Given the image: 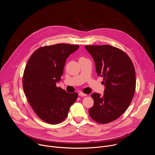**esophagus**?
Instances as JSON below:
<instances>
[{
  "label": "esophagus",
  "mask_w": 155,
  "mask_h": 155,
  "mask_svg": "<svg viewBox=\"0 0 155 155\" xmlns=\"http://www.w3.org/2000/svg\"><path fill=\"white\" fill-rule=\"evenodd\" d=\"M78 95H79L80 96H82V97H84V96H86V94H84V93H82V92H80V93H78Z\"/></svg>",
  "instance_id": "1"
}]
</instances>
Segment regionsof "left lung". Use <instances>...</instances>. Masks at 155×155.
I'll return each mask as SVG.
<instances>
[{
	"label": "left lung",
	"instance_id": "8db88e82",
	"mask_svg": "<svg viewBox=\"0 0 155 155\" xmlns=\"http://www.w3.org/2000/svg\"><path fill=\"white\" fill-rule=\"evenodd\" d=\"M93 57L96 71L104 78V94L91 95L93 106L90 117L100 124L118 118L128 108L136 90V71L130 58L121 50L111 45H86Z\"/></svg>",
	"mask_w": 155,
	"mask_h": 155
}]
</instances>
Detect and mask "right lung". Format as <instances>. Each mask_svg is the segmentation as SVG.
<instances>
[{
  "mask_svg": "<svg viewBox=\"0 0 155 155\" xmlns=\"http://www.w3.org/2000/svg\"><path fill=\"white\" fill-rule=\"evenodd\" d=\"M78 45L59 43L35 50L24 71L23 86L28 101L43 121L56 124L64 121L78 97L68 93L56 83L61 80L65 61Z\"/></svg>",
  "mask_w": 155,
  "mask_h": 155,
  "instance_id": "obj_1",
  "label": "right lung"
}]
</instances>
